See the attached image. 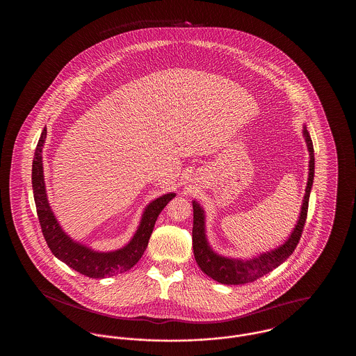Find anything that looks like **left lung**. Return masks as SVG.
Here are the masks:
<instances>
[{
  "label": "left lung",
  "mask_w": 356,
  "mask_h": 356,
  "mask_svg": "<svg viewBox=\"0 0 356 356\" xmlns=\"http://www.w3.org/2000/svg\"><path fill=\"white\" fill-rule=\"evenodd\" d=\"M303 136L307 143V149L309 152V164H308L309 170H308V181L305 186V200L302 205L299 220L296 222L291 236L288 237L287 240L277 248L266 254H260L250 260L228 259L213 252L205 237V218H204L203 208L196 202L192 204L193 205V229H192L193 254L200 270L209 277H212L213 280L219 282L221 284L252 283L259 277L267 275L268 272L279 267L282 263H284L295 251L305 228L307 212H308L309 192L312 188L314 173H315L314 145L305 127L303 128Z\"/></svg>",
  "instance_id": "1"
}]
</instances>
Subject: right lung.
<instances>
[{"label":"right lung","instance_id":"obj_1","mask_svg":"<svg viewBox=\"0 0 356 356\" xmlns=\"http://www.w3.org/2000/svg\"><path fill=\"white\" fill-rule=\"evenodd\" d=\"M47 138V128H44L41 137L34 151L32 165V186H33L34 203L37 208V216L42 229V235L51 254L64 261L74 271L80 272L92 279H104L115 276L131 270L141 259L147 250L149 237L152 235L154 222L165 205L176 196V193H167L149 204L140 221L135 236L122 248L111 252H99L83 245L63 231L58 221L54 218L51 205L47 197V189L44 181L42 167V148Z\"/></svg>","mask_w":356,"mask_h":356}]
</instances>
